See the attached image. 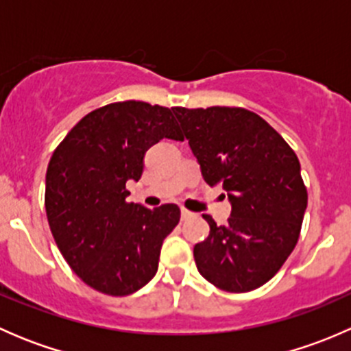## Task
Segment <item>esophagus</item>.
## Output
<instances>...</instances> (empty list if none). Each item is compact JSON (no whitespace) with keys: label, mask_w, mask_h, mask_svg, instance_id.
Returning a JSON list of instances; mask_svg holds the SVG:
<instances>
[{"label":"esophagus","mask_w":351,"mask_h":351,"mask_svg":"<svg viewBox=\"0 0 351 351\" xmlns=\"http://www.w3.org/2000/svg\"><path fill=\"white\" fill-rule=\"evenodd\" d=\"M195 217V214L190 210H186V208H182V221H189V219Z\"/></svg>","instance_id":"obj_1"}]
</instances>
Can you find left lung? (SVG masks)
I'll list each match as a JSON object with an SVG mask.
<instances>
[{
    "instance_id": "1",
    "label": "left lung",
    "mask_w": 351,
    "mask_h": 351,
    "mask_svg": "<svg viewBox=\"0 0 351 351\" xmlns=\"http://www.w3.org/2000/svg\"><path fill=\"white\" fill-rule=\"evenodd\" d=\"M171 110L204 180L221 185L231 204L226 226L204 214L210 232L193 247L198 271L228 292L258 289L280 270L299 239L307 208L299 159L284 137L250 110Z\"/></svg>"
}]
</instances>
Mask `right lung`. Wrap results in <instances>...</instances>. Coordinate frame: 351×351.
<instances>
[{"instance_id": "right-lung-1", "label": "right lung", "mask_w": 351, "mask_h": 351, "mask_svg": "<svg viewBox=\"0 0 351 351\" xmlns=\"http://www.w3.org/2000/svg\"><path fill=\"white\" fill-rule=\"evenodd\" d=\"M166 137L180 139L171 110L119 101L88 113L52 154L45 175V212L56 244L74 274L98 292L129 295L158 271L166 236L180 208L127 204L144 156Z\"/></svg>"}]
</instances>
